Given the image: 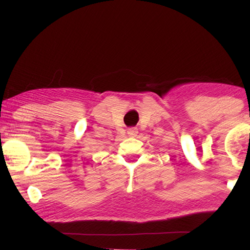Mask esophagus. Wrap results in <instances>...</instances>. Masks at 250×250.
<instances>
[{"mask_svg":"<svg viewBox=\"0 0 250 250\" xmlns=\"http://www.w3.org/2000/svg\"><path fill=\"white\" fill-rule=\"evenodd\" d=\"M137 133H138V129L137 128H130V129H128L129 137H135V135H137Z\"/></svg>","mask_w":250,"mask_h":250,"instance_id":"1","label":"esophagus"}]
</instances>
